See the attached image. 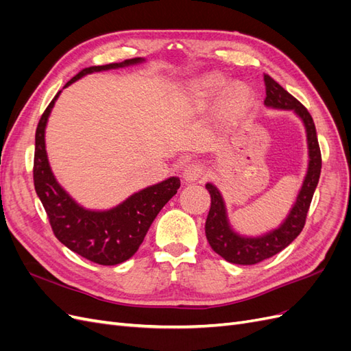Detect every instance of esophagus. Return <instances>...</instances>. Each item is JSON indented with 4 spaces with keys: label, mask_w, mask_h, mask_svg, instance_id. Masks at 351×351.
Here are the masks:
<instances>
[{
    "label": "esophagus",
    "mask_w": 351,
    "mask_h": 351,
    "mask_svg": "<svg viewBox=\"0 0 351 351\" xmlns=\"http://www.w3.org/2000/svg\"><path fill=\"white\" fill-rule=\"evenodd\" d=\"M204 177V167L197 161H189L183 168V178L186 182H197Z\"/></svg>",
    "instance_id": "34e87169"
}]
</instances>
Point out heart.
I'll use <instances>...</instances> for the list:
<instances>
[{"label":"heart","mask_w":351,"mask_h":351,"mask_svg":"<svg viewBox=\"0 0 351 351\" xmlns=\"http://www.w3.org/2000/svg\"><path fill=\"white\" fill-rule=\"evenodd\" d=\"M227 83V77L219 73L206 74L192 82L186 89L184 101L195 108H204L209 102L214 101L222 92ZM253 90L244 83H234L226 90L222 98V107L232 114H241L249 108L252 102Z\"/></svg>","instance_id":"b5f03b06"}]
</instances>
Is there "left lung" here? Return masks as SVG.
Returning <instances> with one entry per match:
<instances>
[{
	"label": "left lung",
	"mask_w": 351,
	"mask_h": 351,
	"mask_svg": "<svg viewBox=\"0 0 351 351\" xmlns=\"http://www.w3.org/2000/svg\"><path fill=\"white\" fill-rule=\"evenodd\" d=\"M267 84V98L265 107L271 110L293 111L303 123L307 143V168L303 178L302 187L295 196L289 214L282 219L281 224L269 231H265L258 236H247L232 228L228 219L226 200L222 197L219 189L214 183H206V189L210 195V209L206 218L205 232L206 239L221 258L237 265H254L263 259H268L274 254L280 253L300 234L307 210L315 193V189L319 182L322 158L319 143L312 115L293 95L287 92L281 84L275 82L269 74H265Z\"/></svg>",
	"instance_id": "8db88e82"
}]
</instances>
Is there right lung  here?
Listing matches in <instances>:
<instances>
[{"label":"right lung","mask_w":351,"mask_h":351,"mask_svg":"<svg viewBox=\"0 0 351 351\" xmlns=\"http://www.w3.org/2000/svg\"><path fill=\"white\" fill-rule=\"evenodd\" d=\"M132 58L107 66H93L76 74L64 88L86 74L124 69L145 62ZM61 90L42 114L35 136L34 182L56 237L71 252L99 265H117L130 259L139 249L159 210L180 187L178 177H169L130 195L110 209H89L73 199L52 173L47 154L45 130Z\"/></svg>","instance_id":"1"}]
</instances>
